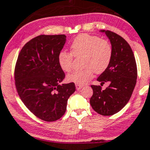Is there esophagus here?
<instances>
[{"label":"esophagus","mask_w":150,"mask_h":150,"mask_svg":"<svg viewBox=\"0 0 150 150\" xmlns=\"http://www.w3.org/2000/svg\"><path fill=\"white\" fill-rule=\"evenodd\" d=\"M76 88L77 90H80L82 88V85H79V84H76Z\"/></svg>","instance_id":"34e87169"}]
</instances>
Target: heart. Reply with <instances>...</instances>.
<instances>
[{"label":"heart","instance_id":"obj_1","mask_svg":"<svg viewBox=\"0 0 150 150\" xmlns=\"http://www.w3.org/2000/svg\"><path fill=\"white\" fill-rule=\"evenodd\" d=\"M71 53L61 51L57 56V61L63 71L69 72L74 64V57L83 55L82 70L75 71L67 76L70 82L79 85L87 84L92 79L96 73L104 71L110 64L112 57V47L106 40L101 39L97 35L80 34L71 44Z\"/></svg>","mask_w":150,"mask_h":150}]
</instances>
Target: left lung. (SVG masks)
I'll use <instances>...</instances> for the list:
<instances>
[{"label": "left lung", "mask_w": 150, "mask_h": 150, "mask_svg": "<svg viewBox=\"0 0 150 150\" xmlns=\"http://www.w3.org/2000/svg\"><path fill=\"white\" fill-rule=\"evenodd\" d=\"M109 38L112 47L110 64L97 80L102 84L109 82L106 90L91 85L93 94L90 100L92 108L103 116L117 113L127 103L137 79L134 54L128 43L122 37L110 30H100Z\"/></svg>", "instance_id": "obj_1"}]
</instances>
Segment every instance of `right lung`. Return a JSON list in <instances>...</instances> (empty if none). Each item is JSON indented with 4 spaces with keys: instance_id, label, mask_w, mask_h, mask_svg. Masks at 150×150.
I'll list each match as a JSON object with an SVG mask.
<instances>
[{
    "instance_id": "1",
    "label": "right lung",
    "mask_w": 150,
    "mask_h": 150,
    "mask_svg": "<svg viewBox=\"0 0 150 150\" xmlns=\"http://www.w3.org/2000/svg\"><path fill=\"white\" fill-rule=\"evenodd\" d=\"M66 41L65 35H41L28 43L18 55L14 79L19 96L27 108L42 120L53 122L66 111L74 82L60 84L65 74L57 56Z\"/></svg>"
}]
</instances>
